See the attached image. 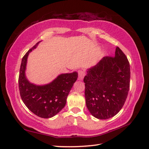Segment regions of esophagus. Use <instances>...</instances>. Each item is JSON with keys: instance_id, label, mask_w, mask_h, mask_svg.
Here are the masks:
<instances>
[{"instance_id": "obj_1", "label": "esophagus", "mask_w": 149, "mask_h": 149, "mask_svg": "<svg viewBox=\"0 0 149 149\" xmlns=\"http://www.w3.org/2000/svg\"><path fill=\"white\" fill-rule=\"evenodd\" d=\"M85 73L84 71H78V80H83V79L85 77Z\"/></svg>"}]
</instances>
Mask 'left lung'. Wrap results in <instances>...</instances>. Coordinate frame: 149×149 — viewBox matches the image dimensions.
I'll use <instances>...</instances> for the list:
<instances>
[{
    "mask_svg": "<svg viewBox=\"0 0 149 149\" xmlns=\"http://www.w3.org/2000/svg\"><path fill=\"white\" fill-rule=\"evenodd\" d=\"M86 72L84 81L88 111L99 119L114 117L124 106L130 89V65L126 56L117 47L114 57H103Z\"/></svg>",
    "mask_w": 149,
    "mask_h": 149,
    "instance_id": "8db88e82",
    "label": "left lung"
}]
</instances>
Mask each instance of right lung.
<instances>
[{
  "instance_id": "add662e5",
  "label": "right lung",
  "mask_w": 149,
  "mask_h": 149,
  "mask_svg": "<svg viewBox=\"0 0 149 149\" xmlns=\"http://www.w3.org/2000/svg\"><path fill=\"white\" fill-rule=\"evenodd\" d=\"M38 42L27 52L22 60L18 79L20 96L30 111L37 116L48 118L55 116L64 108L68 95L78 78V72L63 73L52 81L45 85H36L29 81L26 77L27 58Z\"/></svg>"
}]
</instances>
